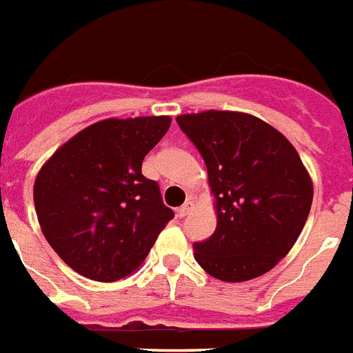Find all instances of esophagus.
I'll list each match as a JSON object with an SVG mask.
<instances>
[{
	"label": "esophagus",
	"mask_w": 353,
	"mask_h": 353,
	"mask_svg": "<svg viewBox=\"0 0 353 353\" xmlns=\"http://www.w3.org/2000/svg\"><path fill=\"white\" fill-rule=\"evenodd\" d=\"M193 210V203L192 201H188V203H184V205L180 206L179 208V216L180 217H186L188 214H190V212Z\"/></svg>",
	"instance_id": "obj_1"
}]
</instances>
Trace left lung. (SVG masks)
<instances>
[{"instance_id":"1","label":"left lung","mask_w":353,"mask_h":353,"mask_svg":"<svg viewBox=\"0 0 353 353\" xmlns=\"http://www.w3.org/2000/svg\"><path fill=\"white\" fill-rule=\"evenodd\" d=\"M203 156L217 225L193 255L227 283L255 279L287 256L312 205V182L298 150L268 123L238 111L176 117Z\"/></svg>"}]
</instances>
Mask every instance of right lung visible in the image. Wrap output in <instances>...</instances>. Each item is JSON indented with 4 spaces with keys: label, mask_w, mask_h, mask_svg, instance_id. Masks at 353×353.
Here are the masks:
<instances>
[{
    "label": "right lung",
    "mask_w": 353,
    "mask_h": 353,
    "mask_svg": "<svg viewBox=\"0 0 353 353\" xmlns=\"http://www.w3.org/2000/svg\"><path fill=\"white\" fill-rule=\"evenodd\" d=\"M171 117L105 119L61 145L41 167L33 201L42 234L87 279L111 283L147 259L173 210L143 176Z\"/></svg>",
    "instance_id": "obj_1"
}]
</instances>
